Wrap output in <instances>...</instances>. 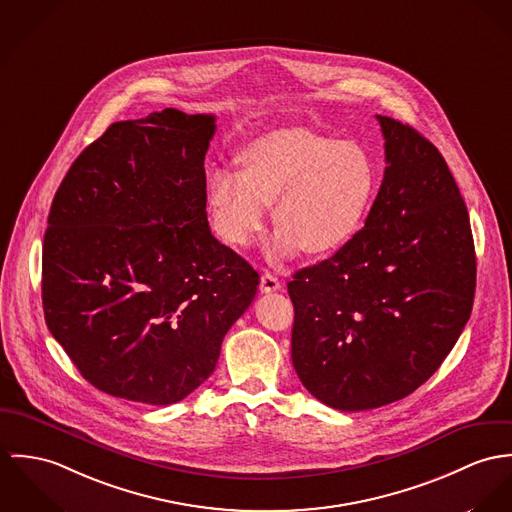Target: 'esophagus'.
Returning <instances> with one entry per match:
<instances>
[{"label":"esophagus","mask_w":512,"mask_h":512,"mask_svg":"<svg viewBox=\"0 0 512 512\" xmlns=\"http://www.w3.org/2000/svg\"><path fill=\"white\" fill-rule=\"evenodd\" d=\"M259 288H261V292L269 294V292H275V290H279V288H281V281H279L275 275L265 273V275L261 277V284H259Z\"/></svg>","instance_id":"obj_1"}]
</instances>
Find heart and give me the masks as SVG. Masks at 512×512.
Wrapping results in <instances>:
<instances>
[{"label":"heart","instance_id":"heart-1","mask_svg":"<svg viewBox=\"0 0 512 512\" xmlns=\"http://www.w3.org/2000/svg\"><path fill=\"white\" fill-rule=\"evenodd\" d=\"M239 172L210 176L208 200L218 235L233 247L255 243L273 208L275 261L306 251L330 257L361 231L377 192L371 155L355 141L284 127L237 155Z\"/></svg>","mask_w":512,"mask_h":512}]
</instances>
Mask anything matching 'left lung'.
<instances>
[{
    "label": "left lung",
    "mask_w": 512,
    "mask_h": 512,
    "mask_svg": "<svg viewBox=\"0 0 512 512\" xmlns=\"http://www.w3.org/2000/svg\"><path fill=\"white\" fill-rule=\"evenodd\" d=\"M377 119L387 167L365 228L288 283L296 375L343 412L391 404L426 383L475 296L469 214L444 157L414 127Z\"/></svg>",
    "instance_id": "1"
}]
</instances>
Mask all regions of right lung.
I'll use <instances>...</instances> for the list:
<instances>
[{
    "label": "right lung",
    "instance_id": "right-lung-1",
    "mask_svg": "<svg viewBox=\"0 0 512 512\" xmlns=\"http://www.w3.org/2000/svg\"><path fill=\"white\" fill-rule=\"evenodd\" d=\"M214 115L112 123L58 186L43 310L80 375L117 398L174 404L216 369L259 275L208 226Z\"/></svg>",
    "mask_w": 512,
    "mask_h": 512
}]
</instances>
